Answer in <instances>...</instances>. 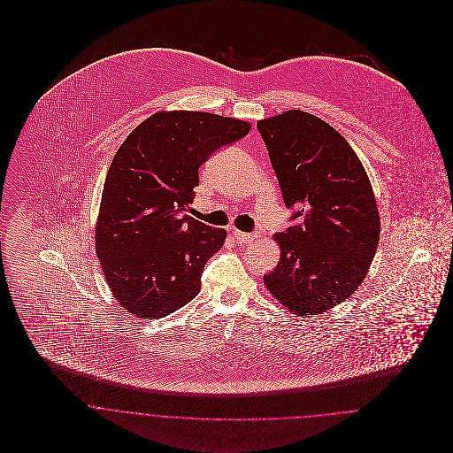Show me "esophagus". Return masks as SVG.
<instances>
[{"mask_svg": "<svg viewBox=\"0 0 453 453\" xmlns=\"http://www.w3.org/2000/svg\"><path fill=\"white\" fill-rule=\"evenodd\" d=\"M232 235L239 241V242H251L255 239L253 234H244V232H239V230H234Z\"/></svg>", "mask_w": 453, "mask_h": 453, "instance_id": "34e87169", "label": "esophagus"}]
</instances>
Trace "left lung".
<instances>
[{
    "label": "left lung",
    "instance_id": "obj_1",
    "mask_svg": "<svg viewBox=\"0 0 453 453\" xmlns=\"http://www.w3.org/2000/svg\"><path fill=\"white\" fill-rule=\"evenodd\" d=\"M257 127L293 209L291 226L275 235L280 259L263 280L288 311L318 316L357 289L375 257L372 183L345 137L311 113L291 110Z\"/></svg>",
    "mask_w": 453,
    "mask_h": 453
}]
</instances>
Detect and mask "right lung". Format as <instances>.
<instances>
[{"instance_id":"right-lung-1","label":"right lung","mask_w":453,"mask_h":453,"mask_svg":"<svg viewBox=\"0 0 453 453\" xmlns=\"http://www.w3.org/2000/svg\"><path fill=\"white\" fill-rule=\"evenodd\" d=\"M251 126L202 111H160L130 132L101 198L96 251L108 286L135 318H165L200 291L202 270L225 242L185 214L200 165Z\"/></svg>"}]
</instances>
